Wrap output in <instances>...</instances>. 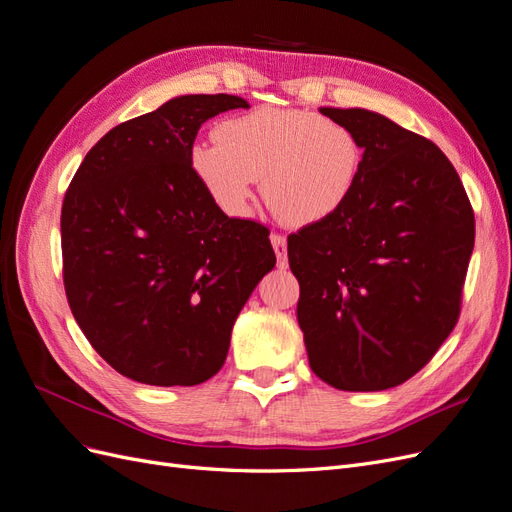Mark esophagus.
I'll use <instances>...</instances> for the list:
<instances>
[{
    "instance_id": "1",
    "label": "esophagus",
    "mask_w": 512,
    "mask_h": 512,
    "mask_svg": "<svg viewBox=\"0 0 512 512\" xmlns=\"http://www.w3.org/2000/svg\"><path fill=\"white\" fill-rule=\"evenodd\" d=\"M271 245H273L275 256H277V267H280V269L288 267V241H286L282 232H273Z\"/></svg>"
}]
</instances>
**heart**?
<instances>
[{
  "label": "heart",
  "instance_id": "1",
  "mask_svg": "<svg viewBox=\"0 0 512 512\" xmlns=\"http://www.w3.org/2000/svg\"><path fill=\"white\" fill-rule=\"evenodd\" d=\"M218 143L200 141L190 164L228 215H245L260 179L262 198L286 226L331 218L352 196L363 145L346 123L301 108L260 106L222 121Z\"/></svg>",
  "mask_w": 512,
  "mask_h": 512
}]
</instances>
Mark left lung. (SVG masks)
Segmentation results:
<instances>
[{
  "instance_id": "1",
  "label": "left lung",
  "mask_w": 512,
  "mask_h": 512,
  "mask_svg": "<svg viewBox=\"0 0 512 512\" xmlns=\"http://www.w3.org/2000/svg\"><path fill=\"white\" fill-rule=\"evenodd\" d=\"M320 113L359 136L363 168L342 209L288 237L309 365L339 391L393 389L455 329L474 211L425 136L365 108Z\"/></svg>"
}]
</instances>
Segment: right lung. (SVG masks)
Instances as JSON below:
<instances>
[{"label": "right lung", "mask_w": 512, "mask_h": 512, "mask_svg": "<svg viewBox=\"0 0 512 512\" xmlns=\"http://www.w3.org/2000/svg\"><path fill=\"white\" fill-rule=\"evenodd\" d=\"M243 98L181 96L106 132L61 205L64 288L89 344L121 376L194 386L222 369L230 331L275 267L269 228L228 218L190 151Z\"/></svg>", "instance_id": "right-lung-1"}]
</instances>
